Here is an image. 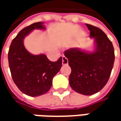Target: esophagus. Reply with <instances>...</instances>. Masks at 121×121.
I'll return each instance as SVG.
<instances>
[{
    "mask_svg": "<svg viewBox=\"0 0 121 121\" xmlns=\"http://www.w3.org/2000/svg\"><path fill=\"white\" fill-rule=\"evenodd\" d=\"M68 63H69V61H68V59L65 56H63V61H62V64H63V65H68Z\"/></svg>",
    "mask_w": 121,
    "mask_h": 121,
    "instance_id": "obj_1",
    "label": "esophagus"
}]
</instances>
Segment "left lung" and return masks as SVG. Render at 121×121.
I'll return each instance as SVG.
<instances>
[{"mask_svg":"<svg viewBox=\"0 0 121 121\" xmlns=\"http://www.w3.org/2000/svg\"><path fill=\"white\" fill-rule=\"evenodd\" d=\"M86 25L91 38H95V51L89 53L72 48L65 51V56L71 68V87L79 94L90 95L101 90L108 81L114 65V50L103 31L90 24Z\"/></svg>","mask_w":121,"mask_h":121,"instance_id":"obj_1","label":"left lung"}]
</instances>
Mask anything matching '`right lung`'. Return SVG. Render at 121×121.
<instances>
[{
    "label": "right lung",
    "instance_id": "add662e5",
    "mask_svg": "<svg viewBox=\"0 0 121 121\" xmlns=\"http://www.w3.org/2000/svg\"><path fill=\"white\" fill-rule=\"evenodd\" d=\"M35 29H45L43 23H34L21 30L12 41L8 53L13 80L20 91L31 97L43 95L50 89L63 60L60 57L52 62L44 54L34 55L26 50L23 39Z\"/></svg>",
    "mask_w": 121,
    "mask_h": 121
}]
</instances>
